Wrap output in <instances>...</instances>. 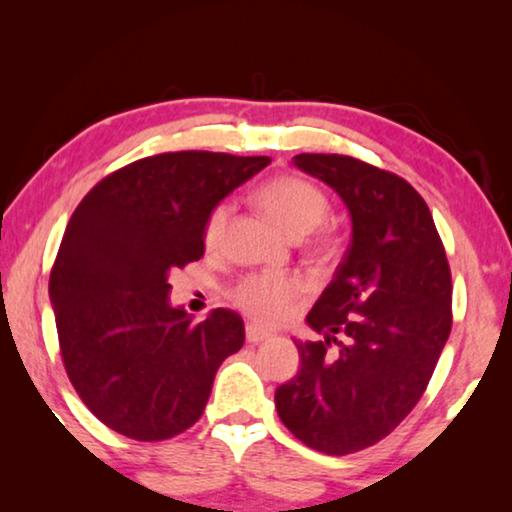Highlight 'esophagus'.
Returning a JSON list of instances; mask_svg holds the SVG:
<instances>
[{
  "instance_id": "34e87169",
  "label": "esophagus",
  "mask_w": 512,
  "mask_h": 512,
  "mask_svg": "<svg viewBox=\"0 0 512 512\" xmlns=\"http://www.w3.org/2000/svg\"><path fill=\"white\" fill-rule=\"evenodd\" d=\"M272 338V331H268V328H261L256 324H247V340L254 342V345H258V342L268 340Z\"/></svg>"
}]
</instances>
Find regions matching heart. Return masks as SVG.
Returning <instances> with one entry per match:
<instances>
[{"label":"heart","instance_id":"heart-1","mask_svg":"<svg viewBox=\"0 0 512 512\" xmlns=\"http://www.w3.org/2000/svg\"><path fill=\"white\" fill-rule=\"evenodd\" d=\"M258 207L265 216L289 237L303 240L317 230L328 216V198L317 186L300 177H277L265 181L256 193ZM230 216V205L221 202L212 209L205 223V242L212 247L221 240ZM333 247L331 235H319L317 249L328 251ZM305 284L296 275H247L237 282L230 293L233 303L251 319L263 324H277L289 314L291 305L303 296Z\"/></svg>","mask_w":512,"mask_h":512}]
</instances>
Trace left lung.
Instances as JSON below:
<instances>
[{
    "instance_id": "8db88e82",
    "label": "left lung",
    "mask_w": 512,
    "mask_h": 512,
    "mask_svg": "<svg viewBox=\"0 0 512 512\" xmlns=\"http://www.w3.org/2000/svg\"><path fill=\"white\" fill-rule=\"evenodd\" d=\"M293 163L340 195L352 240L305 319L324 340H293L300 370L275 391V405L293 436L340 457L389 436L422 398L450 338L452 275L408 181L338 153H300Z\"/></svg>"
}]
</instances>
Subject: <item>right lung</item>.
<instances>
[{"instance_id":"1","label":"right lung","mask_w":512,"mask_h":512,"mask_svg":"<svg viewBox=\"0 0 512 512\" xmlns=\"http://www.w3.org/2000/svg\"><path fill=\"white\" fill-rule=\"evenodd\" d=\"M268 156L160 153L102 179L62 235L48 296L65 370L88 410L121 436L165 440L198 422L214 375L244 345L219 307L195 324L170 303V272L205 254L219 202Z\"/></svg>"}]
</instances>
